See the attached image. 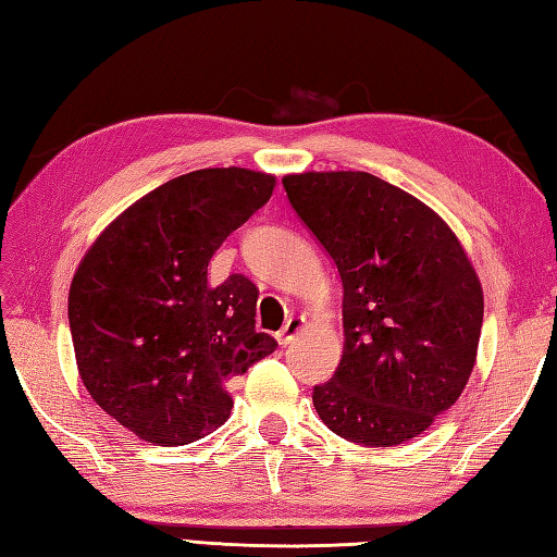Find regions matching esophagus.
Masks as SVG:
<instances>
[{
  "mask_svg": "<svg viewBox=\"0 0 557 557\" xmlns=\"http://www.w3.org/2000/svg\"><path fill=\"white\" fill-rule=\"evenodd\" d=\"M301 327H304V318L289 315V318H287V323L282 325V330H280V333H277L275 337H277V342H280L282 347H287L289 342H292L294 337H297V335L301 333Z\"/></svg>",
  "mask_w": 557,
  "mask_h": 557,
  "instance_id": "obj_1",
  "label": "esophagus"
}]
</instances>
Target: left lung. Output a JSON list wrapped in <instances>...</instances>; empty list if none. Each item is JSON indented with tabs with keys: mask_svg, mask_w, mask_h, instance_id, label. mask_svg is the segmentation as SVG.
I'll use <instances>...</instances> for the list:
<instances>
[{
	"mask_svg": "<svg viewBox=\"0 0 557 557\" xmlns=\"http://www.w3.org/2000/svg\"><path fill=\"white\" fill-rule=\"evenodd\" d=\"M342 282L345 354L313 387L345 441L389 447L455 405L476 361L483 294L457 236L421 200L369 172L282 180Z\"/></svg>",
	"mask_w": 557,
	"mask_h": 557,
	"instance_id": "8db88e82",
	"label": "left lung"
}]
</instances>
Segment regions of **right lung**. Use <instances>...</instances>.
I'll return each instance as SVG.
<instances>
[{"label":"right lung","instance_id":"obj_1","mask_svg":"<svg viewBox=\"0 0 557 557\" xmlns=\"http://www.w3.org/2000/svg\"><path fill=\"white\" fill-rule=\"evenodd\" d=\"M275 176L198 170L124 210L78 265L69 327L90 397L138 437L194 443L227 421L222 383L277 342L256 330L258 289L244 275L208 285V263L263 208Z\"/></svg>","mask_w":557,"mask_h":557}]
</instances>
